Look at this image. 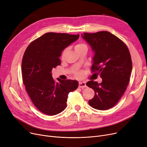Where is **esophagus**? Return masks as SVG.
Instances as JSON below:
<instances>
[{"instance_id": "esophagus-1", "label": "esophagus", "mask_w": 147, "mask_h": 147, "mask_svg": "<svg viewBox=\"0 0 147 147\" xmlns=\"http://www.w3.org/2000/svg\"><path fill=\"white\" fill-rule=\"evenodd\" d=\"M79 87H80V88H81L87 87L86 82H84V81H81V82H79Z\"/></svg>"}]
</instances>
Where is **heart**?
Instances as JSON below:
<instances>
[{"label":"heart","instance_id":"obj_1","mask_svg":"<svg viewBox=\"0 0 147 147\" xmlns=\"http://www.w3.org/2000/svg\"><path fill=\"white\" fill-rule=\"evenodd\" d=\"M86 47V45L85 44H77V45H76L75 47V50H76V51L80 50V49H81V48H82V47ZM66 51V50H64L63 51H62L61 55V58H63V57H64V55H65ZM77 75L78 76H80L81 75V74H77V75Z\"/></svg>","mask_w":147,"mask_h":147}]
</instances>
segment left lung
Wrapping results in <instances>:
<instances>
[{
    "label": "left lung",
    "mask_w": 147,
    "mask_h": 147,
    "mask_svg": "<svg viewBox=\"0 0 147 147\" xmlns=\"http://www.w3.org/2000/svg\"><path fill=\"white\" fill-rule=\"evenodd\" d=\"M81 36L94 53L92 71L102 79L100 84L87 82L95 93L88 103L96 109H108L119 101L129 84L132 71L129 50L121 40L107 31L84 33Z\"/></svg>",
    "instance_id": "1"
}]
</instances>
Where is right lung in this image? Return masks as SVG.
Returning <instances> with one entry per match:
<instances>
[{
  "label": "right lung",
  "mask_w": 147,
  "mask_h": 147,
  "mask_svg": "<svg viewBox=\"0 0 147 147\" xmlns=\"http://www.w3.org/2000/svg\"><path fill=\"white\" fill-rule=\"evenodd\" d=\"M79 37V34L47 33L25 51L22 65L23 84L34 106L45 114L54 115L64 111L69 93L78 87L76 80L57 78L59 81H55L51 72L61 65V52Z\"/></svg>",
  "instance_id": "1"
}]
</instances>
